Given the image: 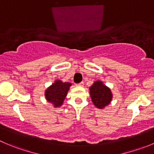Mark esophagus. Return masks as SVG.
<instances>
[{"mask_svg": "<svg viewBox=\"0 0 154 154\" xmlns=\"http://www.w3.org/2000/svg\"><path fill=\"white\" fill-rule=\"evenodd\" d=\"M76 86H77V87H84V82H80L79 84H76Z\"/></svg>", "mask_w": 154, "mask_h": 154, "instance_id": "34e87169", "label": "esophagus"}]
</instances>
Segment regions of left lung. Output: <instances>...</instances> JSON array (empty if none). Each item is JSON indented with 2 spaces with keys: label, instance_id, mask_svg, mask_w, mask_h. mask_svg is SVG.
Masks as SVG:
<instances>
[{
  "label": "left lung",
  "instance_id": "left-lung-1",
  "mask_svg": "<svg viewBox=\"0 0 154 154\" xmlns=\"http://www.w3.org/2000/svg\"><path fill=\"white\" fill-rule=\"evenodd\" d=\"M90 92L92 102L99 109H103L108 106L112 98L110 89L104 85L100 80L96 81L90 87Z\"/></svg>",
  "mask_w": 154,
  "mask_h": 154
}]
</instances>
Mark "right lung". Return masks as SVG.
Segmentation results:
<instances>
[{
	"label": "right lung",
	"mask_w": 154,
	"mask_h": 154,
	"mask_svg": "<svg viewBox=\"0 0 154 154\" xmlns=\"http://www.w3.org/2000/svg\"><path fill=\"white\" fill-rule=\"evenodd\" d=\"M70 86V83H63L61 80H55L45 91V98L48 102L52 103L54 107L61 106Z\"/></svg>",
	"instance_id": "obj_1"
}]
</instances>
